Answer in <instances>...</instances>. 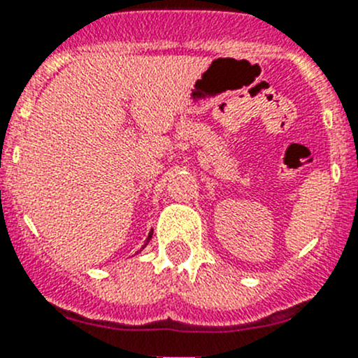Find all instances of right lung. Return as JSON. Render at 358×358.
<instances>
[{"label": "right lung", "mask_w": 358, "mask_h": 358, "mask_svg": "<svg viewBox=\"0 0 358 358\" xmlns=\"http://www.w3.org/2000/svg\"><path fill=\"white\" fill-rule=\"evenodd\" d=\"M150 239H152V230H150V232H149V237H147V241H145V244H143V248H145L147 244H149ZM143 248H142V249H143Z\"/></svg>", "instance_id": "obj_1"}]
</instances>
